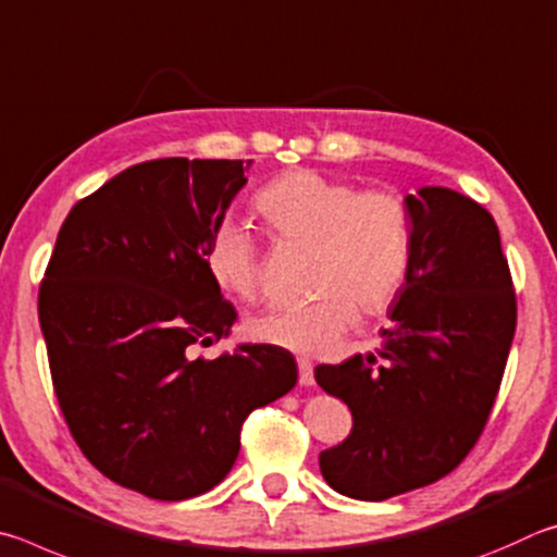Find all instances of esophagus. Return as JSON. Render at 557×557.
Masks as SVG:
<instances>
[{
    "instance_id": "1",
    "label": "esophagus",
    "mask_w": 557,
    "mask_h": 557,
    "mask_svg": "<svg viewBox=\"0 0 557 557\" xmlns=\"http://www.w3.org/2000/svg\"><path fill=\"white\" fill-rule=\"evenodd\" d=\"M298 382L304 386H313L315 376H313V362L306 357H298Z\"/></svg>"
}]
</instances>
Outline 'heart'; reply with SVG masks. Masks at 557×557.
<instances>
[{
    "instance_id": "heart-1",
    "label": "heart",
    "mask_w": 557,
    "mask_h": 557,
    "mask_svg": "<svg viewBox=\"0 0 557 557\" xmlns=\"http://www.w3.org/2000/svg\"><path fill=\"white\" fill-rule=\"evenodd\" d=\"M281 239L315 249L313 288L300 306H269L249 318L253 339L300 355L333 347L362 315H382L404 288L411 263V218L394 188L359 190L308 169L288 171L257 195ZM205 267L222 294L251 300L261 288L259 249L247 224L227 218L212 232Z\"/></svg>"
}]
</instances>
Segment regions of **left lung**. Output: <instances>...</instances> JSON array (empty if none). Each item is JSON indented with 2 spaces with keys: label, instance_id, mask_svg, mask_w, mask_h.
Here are the masks:
<instances>
[{
  "label": "left lung",
  "instance_id": "left-lung-1",
  "mask_svg": "<svg viewBox=\"0 0 557 557\" xmlns=\"http://www.w3.org/2000/svg\"><path fill=\"white\" fill-rule=\"evenodd\" d=\"M411 263L382 345L315 382L349 406L352 431L320 453L335 492L384 502L450 474L472 450L499 392L516 333V296L499 227L467 195H406Z\"/></svg>",
  "mask_w": 557,
  "mask_h": 557
}]
</instances>
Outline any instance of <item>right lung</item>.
<instances>
[{"mask_svg":"<svg viewBox=\"0 0 557 557\" xmlns=\"http://www.w3.org/2000/svg\"><path fill=\"white\" fill-rule=\"evenodd\" d=\"M251 161L156 159L67 212L38 294L53 388L75 443L112 482L161 502L220 484L253 408L296 386L294 355L237 345L205 253Z\"/></svg>","mask_w":557,"mask_h":557,"instance_id":"right-lung-1","label":"right lung"}]
</instances>
